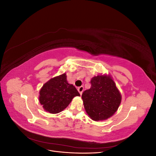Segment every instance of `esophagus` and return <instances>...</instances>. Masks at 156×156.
Segmentation results:
<instances>
[{
    "mask_svg": "<svg viewBox=\"0 0 156 156\" xmlns=\"http://www.w3.org/2000/svg\"><path fill=\"white\" fill-rule=\"evenodd\" d=\"M83 90H84V88H83V86H81V87H79L78 88H77V90H78V92H79V94H82V93H83Z\"/></svg>",
    "mask_w": 156,
    "mask_h": 156,
    "instance_id": "obj_1",
    "label": "esophagus"
}]
</instances>
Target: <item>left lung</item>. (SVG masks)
Wrapping results in <instances>:
<instances>
[{"instance_id":"8db88e82","label":"left lung","mask_w":156,"mask_h":156,"mask_svg":"<svg viewBox=\"0 0 156 156\" xmlns=\"http://www.w3.org/2000/svg\"><path fill=\"white\" fill-rule=\"evenodd\" d=\"M91 87L82 94L84 109L94 121L109 119L119 108L122 96L110 75H98L92 78Z\"/></svg>"}]
</instances>
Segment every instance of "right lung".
I'll use <instances>...</instances> for the list:
<instances>
[{
    "label": "right lung",
    "instance_id": "right-lung-1",
    "mask_svg": "<svg viewBox=\"0 0 156 156\" xmlns=\"http://www.w3.org/2000/svg\"><path fill=\"white\" fill-rule=\"evenodd\" d=\"M79 96L76 88L68 83L64 73L44 84L40 90L39 101L45 111L56 114L65 109L74 97Z\"/></svg>",
    "mask_w": 156,
    "mask_h": 156
}]
</instances>
